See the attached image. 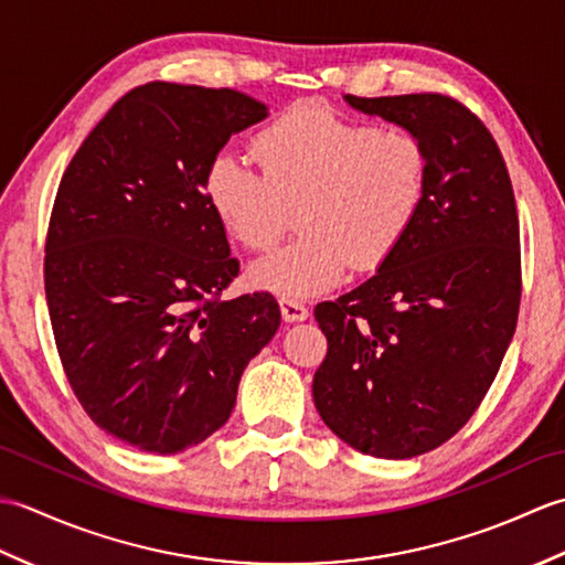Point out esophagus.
<instances>
[{
    "label": "esophagus",
    "instance_id": "obj_1",
    "mask_svg": "<svg viewBox=\"0 0 565 565\" xmlns=\"http://www.w3.org/2000/svg\"><path fill=\"white\" fill-rule=\"evenodd\" d=\"M279 308H281V318L286 322H303L308 318V308L303 303L294 301V298H279Z\"/></svg>",
    "mask_w": 565,
    "mask_h": 565
}]
</instances>
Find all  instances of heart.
<instances>
[{"label": "heart", "instance_id": "obj_1", "mask_svg": "<svg viewBox=\"0 0 565 565\" xmlns=\"http://www.w3.org/2000/svg\"><path fill=\"white\" fill-rule=\"evenodd\" d=\"M262 172L233 152L206 170V196L223 227L247 249H269L298 206L303 235L259 259L249 279L281 298H308L338 284L350 264L381 267L411 233L427 199L429 158L417 136L344 118L301 102L259 130Z\"/></svg>", "mask_w": 565, "mask_h": 565}]
</instances>
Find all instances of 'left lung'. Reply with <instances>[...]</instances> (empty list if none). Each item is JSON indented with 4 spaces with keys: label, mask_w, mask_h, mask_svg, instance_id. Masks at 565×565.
Listing matches in <instances>:
<instances>
[{
    "label": "left lung",
    "mask_w": 565,
    "mask_h": 565,
    "mask_svg": "<svg viewBox=\"0 0 565 565\" xmlns=\"http://www.w3.org/2000/svg\"><path fill=\"white\" fill-rule=\"evenodd\" d=\"M423 140L427 199L379 271L316 306L328 354L313 401L334 435L379 459H413L459 431L495 381L518 326L520 221L498 142L441 94L352 97Z\"/></svg>",
    "instance_id": "left-lung-1"
}]
</instances>
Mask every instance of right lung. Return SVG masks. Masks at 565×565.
<instances>
[{
    "label": "right lung",
    "mask_w": 565,
    "mask_h": 565,
    "mask_svg": "<svg viewBox=\"0 0 565 565\" xmlns=\"http://www.w3.org/2000/svg\"><path fill=\"white\" fill-rule=\"evenodd\" d=\"M264 118L235 89L142 84L60 179L45 239L60 362L84 413L140 451L179 454L221 429L279 330L271 294L221 298L239 262L206 196L211 160Z\"/></svg>",
    "instance_id": "obj_1"
}]
</instances>
